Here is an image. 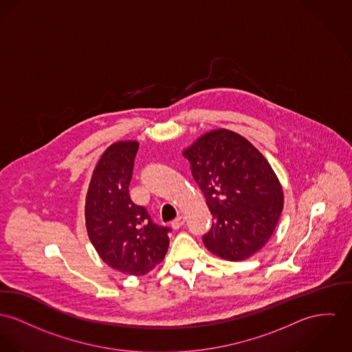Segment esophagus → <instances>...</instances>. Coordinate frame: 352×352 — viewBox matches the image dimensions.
Masks as SVG:
<instances>
[{"instance_id":"esophagus-1","label":"esophagus","mask_w":352,"mask_h":352,"mask_svg":"<svg viewBox=\"0 0 352 352\" xmlns=\"http://www.w3.org/2000/svg\"><path fill=\"white\" fill-rule=\"evenodd\" d=\"M185 223V218L182 216L177 217L173 222H171V226L174 228V229H179L182 225Z\"/></svg>"}]
</instances>
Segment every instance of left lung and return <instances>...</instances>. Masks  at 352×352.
Masks as SVG:
<instances>
[{"label": "left lung", "instance_id": "8db88e82", "mask_svg": "<svg viewBox=\"0 0 352 352\" xmlns=\"http://www.w3.org/2000/svg\"><path fill=\"white\" fill-rule=\"evenodd\" d=\"M184 155L213 214L210 230L202 236L205 246L229 261L260 250L283 210V190L263 154L243 136L216 130Z\"/></svg>", "mask_w": 352, "mask_h": 352}]
</instances>
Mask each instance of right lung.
<instances>
[{
  "label": "right lung",
  "instance_id": "add662e5",
  "mask_svg": "<svg viewBox=\"0 0 352 352\" xmlns=\"http://www.w3.org/2000/svg\"><path fill=\"white\" fill-rule=\"evenodd\" d=\"M138 148L136 142H118L104 151L87 192L85 223L91 243L107 265L142 276L164 258L171 228L155 223L130 197Z\"/></svg>",
  "mask_w": 352,
  "mask_h": 352
}]
</instances>
